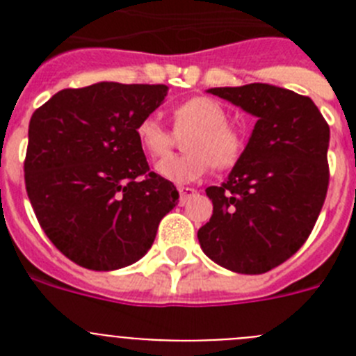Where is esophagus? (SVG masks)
<instances>
[{"mask_svg": "<svg viewBox=\"0 0 356 356\" xmlns=\"http://www.w3.org/2000/svg\"><path fill=\"white\" fill-rule=\"evenodd\" d=\"M178 193H180V205H185L193 196H196L197 191L193 187H178Z\"/></svg>", "mask_w": 356, "mask_h": 356, "instance_id": "esophagus-1", "label": "esophagus"}]
</instances>
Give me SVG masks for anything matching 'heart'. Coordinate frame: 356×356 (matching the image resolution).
I'll return each mask as SVG.
<instances>
[{
    "label": "heart",
    "mask_w": 356,
    "mask_h": 356,
    "mask_svg": "<svg viewBox=\"0 0 356 356\" xmlns=\"http://www.w3.org/2000/svg\"><path fill=\"white\" fill-rule=\"evenodd\" d=\"M175 128L193 130L185 137V155H171L155 165L156 172L172 184H191L209 171L234 165L242 153V137L228 124L225 106L212 97H193L175 108ZM140 146L153 156H163L171 149V134L155 115H146L137 124Z\"/></svg>",
    "instance_id": "b5f03b06"
}]
</instances>
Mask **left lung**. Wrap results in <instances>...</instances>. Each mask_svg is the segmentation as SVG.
<instances>
[{"label": "left lung", "instance_id": "1", "mask_svg": "<svg viewBox=\"0 0 356 356\" xmlns=\"http://www.w3.org/2000/svg\"><path fill=\"white\" fill-rule=\"evenodd\" d=\"M257 122L221 187H207L213 212L197 232L203 253L241 275L284 264L312 232L328 191L330 127L310 97L269 83L213 87Z\"/></svg>", "mask_w": 356, "mask_h": 356}]
</instances>
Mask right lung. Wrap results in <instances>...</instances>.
<instances>
[{"label":"right lung","instance_id":"obj_1","mask_svg":"<svg viewBox=\"0 0 356 356\" xmlns=\"http://www.w3.org/2000/svg\"><path fill=\"white\" fill-rule=\"evenodd\" d=\"M168 90L99 81L60 90L31 115L28 197L44 234L85 269L115 271L143 259L178 205L175 185L149 172L135 131Z\"/></svg>","mask_w":356,"mask_h":356}]
</instances>
